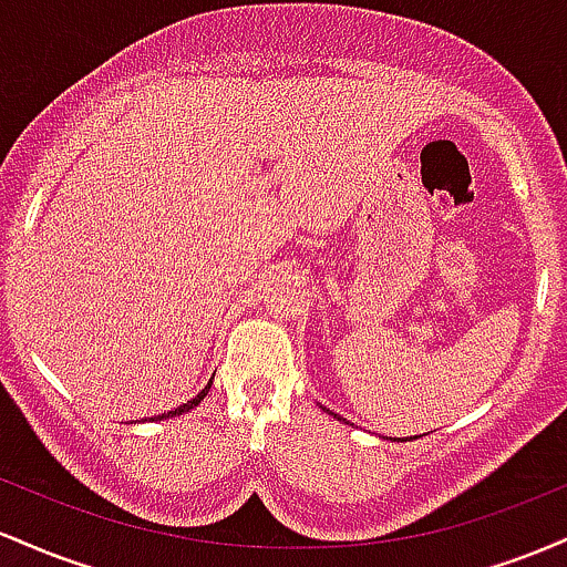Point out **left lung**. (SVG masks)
<instances>
[{
	"label": "left lung",
	"instance_id": "obj_1",
	"mask_svg": "<svg viewBox=\"0 0 567 567\" xmlns=\"http://www.w3.org/2000/svg\"><path fill=\"white\" fill-rule=\"evenodd\" d=\"M328 413H330V410H328ZM330 415H336V413H330ZM343 421V419H341ZM410 440H413V437H410Z\"/></svg>",
	"mask_w": 567,
	"mask_h": 567
}]
</instances>
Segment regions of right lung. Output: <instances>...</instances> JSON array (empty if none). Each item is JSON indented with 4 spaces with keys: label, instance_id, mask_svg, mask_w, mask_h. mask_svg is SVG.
Wrapping results in <instances>:
<instances>
[{
    "label": "right lung",
    "instance_id": "obj_1",
    "mask_svg": "<svg viewBox=\"0 0 567 567\" xmlns=\"http://www.w3.org/2000/svg\"><path fill=\"white\" fill-rule=\"evenodd\" d=\"M210 386H213V381H210V383H207V386H205V389H202V392H199L197 396H194V400H188V402H184V405H181V408H175V410H167V413H162V415H154V419H152V421H165V419H173V415H184V413H188V410H192V408H197V405H199V402H202V400H205V396H207V392H210Z\"/></svg>",
    "mask_w": 567,
    "mask_h": 567
}]
</instances>
